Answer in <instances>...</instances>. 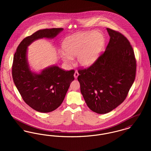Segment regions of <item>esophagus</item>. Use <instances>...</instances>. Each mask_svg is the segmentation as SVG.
<instances>
[{
  "instance_id": "esophagus-1",
  "label": "esophagus",
  "mask_w": 151,
  "mask_h": 151,
  "mask_svg": "<svg viewBox=\"0 0 151 151\" xmlns=\"http://www.w3.org/2000/svg\"><path fill=\"white\" fill-rule=\"evenodd\" d=\"M78 76H79V73H78V71H75V72L74 73V78H75V79H76Z\"/></svg>"
}]
</instances>
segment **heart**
Here are the masks:
<instances>
[{"label": "heart", "mask_w": 151, "mask_h": 151, "mask_svg": "<svg viewBox=\"0 0 151 151\" xmlns=\"http://www.w3.org/2000/svg\"><path fill=\"white\" fill-rule=\"evenodd\" d=\"M105 44L104 36L99 32H82L68 37L63 42L65 53L62 59L70 62L72 57L77 55L79 65L87 67L96 61Z\"/></svg>", "instance_id": "b5f03b06"}]
</instances>
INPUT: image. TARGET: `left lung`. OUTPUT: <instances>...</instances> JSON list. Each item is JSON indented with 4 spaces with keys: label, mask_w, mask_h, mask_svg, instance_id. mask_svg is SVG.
Masks as SVG:
<instances>
[{
    "label": "left lung",
    "mask_w": 151,
    "mask_h": 151,
    "mask_svg": "<svg viewBox=\"0 0 151 151\" xmlns=\"http://www.w3.org/2000/svg\"><path fill=\"white\" fill-rule=\"evenodd\" d=\"M110 41L93 65L78 70L80 91L87 106L106 114L126 99L135 78L137 63L129 41L121 33L106 28Z\"/></svg>",
    "instance_id": "obj_1"
}]
</instances>
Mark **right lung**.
<instances>
[{
  "label": "right lung",
  "instance_id": "add662e5",
  "mask_svg": "<svg viewBox=\"0 0 151 151\" xmlns=\"http://www.w3.org/2000/svg\"><path fill=\"white\" fill-rule=\"evenodd\" d=\"M63 30L52 28L38 30L25 38L14 53L12 68L14 84L23 100L39 112H51L61 105L74 80L75 71H65L54 65L43 69L39 73L32 72L27 58L28 46L40 38H53Z\"/></svg>",
  "mask_w": 151,
  "mask_h": 151
}]
</instances>
